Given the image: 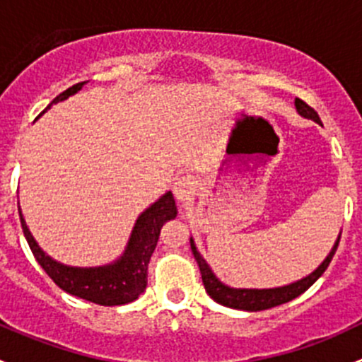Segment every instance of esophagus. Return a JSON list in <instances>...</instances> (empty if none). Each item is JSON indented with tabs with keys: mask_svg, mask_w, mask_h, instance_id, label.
<instances>
[{
	"mask_svg": "<svg viewBox=\"0 0 362 362\" xmlns=\"http://www.w3.org/2000/svg\"><path fill=\"white\" fill-rule=\"evenodd\" d=\"M196 191V180L192 177H180L173 185V194L178 202H187Z\"/></svg>",
	"mask_w": 362,
	"mask_h": 362,
	"instance_id": "34e87169",
	"label": "esophagus"
}]
</instances>
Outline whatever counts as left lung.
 <instances>
[{
  "label": "left lung",
  "mask_w": 362,
  "mask_h": 362,
  "mask_svg": "<svg viewBox=\"0 0 362 362\" xmlns=\"http://www.w3.org/2000/svg\"><path fill=\"white\" fill-rule=\"evenodd\" d=\"M294 105L303 117L312 119L320 124L319 113L313 110L310 105H306L305 101L299 100V98H296ZM338 243H339V236L337 243H334L333 250L329 252V255L324 259L322 264H320L312 275L305 276V279L298 280V282L291 284V286L276 287V289H233V287L224 286V284H222L221 280L211 273V269L208 268L206 261H204L202 255H199V252L196 250V245L192 240H191V249H192V254H194L196 262H198L199 266V272H202L204 289H206L208 296H210L214 301H217L218 305L229 306V308L245 310V312H259V310H268V308H273V306L284 305V303L291 301V299L298 298L299 294L305 293L310 286H313V284L317 282V279H319V276L326 272L327 266H329L331 259H333L334 252L338 249Z\"/></svg>",
  "instance_id": "left-lung-1"
}]
</instances>
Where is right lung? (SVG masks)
Listing matches in <instances>:
<instances>
[{
	"instance_id": "1",
	"label": "right lung",
	"mask_w": 362,
	"mask_h": 362,
	"mask_svg": "<svg viewBox=\"0 0 362 362\" xmlns=\"http://www.w3.org/2000/svg\"><path fill=\"white\" fill-rule=\"evenodd\" d=\"M83 83L86 82L75 83L64 93H61L59 96L54 98V101L47 108L75 94L76 90L82 89ZM19 215L29 249L56 286L66 291L68 294L82 298L86 301L103 306H115L134 301L145 291L148 261L158 245L160 226L170 218L177 217V206H175L173 194L166 192L163 198L158 199L138 217L122 257L113 264L100 266V268H69V266L59 264L50 259L31 236L21 210Z\"/></svg>"
}]
</instances>
